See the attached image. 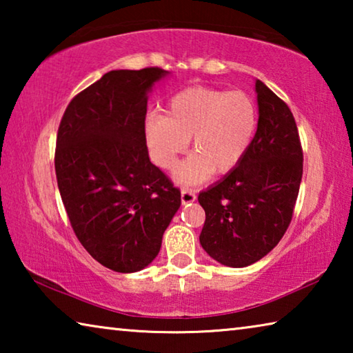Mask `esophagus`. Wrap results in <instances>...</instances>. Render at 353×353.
Here are the masks:
<instances>
[{
    "label": "esophagus",
    "mask_w": 353,
    "mask_h": 353,
    "mask_svg": "<svg viewBox=\"0 0 353 353\" xmlns=\"http://www.w3.org/2000/svg\"><path fill=\"white\" fill-rule=\"evenodd\" d=\"M181 199H182V204H190V202L196 201V193L190 188H182Z\"/></svg>",
    "instance_id": "obj_1"
}]
</instances>
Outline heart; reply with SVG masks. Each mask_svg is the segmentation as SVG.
Wrapping results in <instances>:
<instances>
[{"label":"heart","mask_w":353,"mask_h":353,"mask_svg":"<svg viewBox=\"0 0 353 353\" xmlns=\"http://www.w3.org/2000/svg\"><path fill=\"white\" fill-rule=\"evenodd\" d=\"M256 128L259 112L250 94L191 87L172 97L166 117H148L145 139L152 162L171 170L193 137L194 154L176 171L179 183L193 185L212 172L236 168L252 146Z\"/></svg>","instance_id":"obj_1"}]
</instances>
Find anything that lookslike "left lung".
Wrapping results in <instances>:
<instances>
[{
  "label": "left lung",
  "mask_w": 353,
  "mask_h": 353,
  "mask_svg": "<svg viewBox=\"0 0 353 353\" xmlns=\"http://www.w3.org/2000/svg\"><path fill=\"white\" fill-rule=\"evenodd\" d=\"M259 128L241 163L198 196L205 210L199 241L221 265L244 268L277 246L291 223L303 154L294 117L255 81Z\"/></svg>",
  "instance_id": "8db88e82"
}]
</instances>
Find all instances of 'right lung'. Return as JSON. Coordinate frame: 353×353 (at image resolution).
Returning a JSON list of instances; mask_svg holds the SVG:
<instances>
[{
    "instance_id": "right-lung-1",
    "label": "right lung",
    "mask_w": 353,
    "mask_h": 353,
    "mask_svg": "<svg viewBox=\"0 0 353 353\" xmlns=\"http://www.w3.org/2000/svg\"><path fill=\"white\" fill-rule=\"evenodd\" d=\"M162 68L113 70L71 99L56 143V177L77 240L101 265L137 272L157 256L181 191L151 163L148 93Z\"/></svg>"
}]
</instances>
